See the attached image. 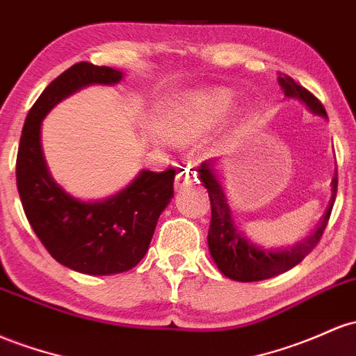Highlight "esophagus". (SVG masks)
<instances>
[{
	"instance_id": "1",
	"label": "esophagus",
	"mask_w": 356,
	"mask_h": 356,
	"mask_svg": "<svg viewBox=\"0 0 356 356\" xmlns=\"http://www.w3.org/2000/svg\"><path fill=\"white\" fill-rule=\"evenodd\" d=\"M196 181H197L196 170L184 169L182 172H179L177 177H175V191L186 189V187L196 184Z\"/></svg>"
}]
</instances>
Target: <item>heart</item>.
Masks as SVG:
<instances>
[{
  "instance_id": "heart-1",
  "label": "heart",
  "mask_w": 356,
  "mask_h": 356,
  "mask_svg": "<svg viewBox=\"0 0 356 356\" xmlns=\"http://www.w3.org/2000/svg\"><path fill=\"white\" fill-rule=\"evenodd\" d=\"M235 104L229 89L187 92L165 118V134L175 142H193L208 135L228 118Z\"/></svg>"
}]
</instances>
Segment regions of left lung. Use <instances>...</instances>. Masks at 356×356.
<instances>
[{"label": "left lung", "mask_w": 356, "mask_h": 356, "mask_svg": "<svg viewBox=\"0 0 356 356\" xmlns=\"http://www.w3.org/2000/svg\"><path fill=\"white\" fill-rule=\"evenodd\" d=\"M277 81H279V86L282 88L286 97L300 101L312 115L327 120L326 109L323 104L307 89L294 83L292 77L284 74V76L277 77ZM218 162H220V159L206 160L197 169L199 181L208 189L211 201L208 247L216 267L220 268L222 275L236 280V282H257V280L270 279L279 273L291 270L299 261L304 260V257L318 245L319 238L323 236L331 209H333L334 197H337L338 170L334 172V177L331 181L330 204L324 211L321 220L316 225L314 232L292 247L267 248L250 240L236 225L228 197H226L225 187H222L220 172H218Z\"/></svg>", "instance_id": "obj_1"}]
</instances>
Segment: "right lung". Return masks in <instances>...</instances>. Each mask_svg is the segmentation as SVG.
<instances>
[{"mask_svg": "<svg viewBox=\"0 0 356 356\" xmlns=\"http://www.w3.org/2000/svg\"><path fill=\"white\" fill-rule=\"evenodd\" d=\"M123 70L79 62L62 72L35 101L23 124L17 186L26 220L50 255L86 275H113L145 257L162 211L174 197L175 170H140L120 193L84 201L50 174L42 150V121L65 97L92 84L115 86Z\"/></svg>", "mask_w": 356, "mask_h": 356, "instance_id": "right-lung-1", "label": "right lung"}]
</instances>
